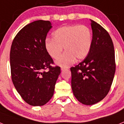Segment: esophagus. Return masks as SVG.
I'll return each mask as SVG.
<instances>
[{
    "instance_id": "1",
    "label": "esophagus",
    "mask_w": 124,
    "mask_h": 124,
    "mask_svg": "<svg viewBox=\"0 0 124 124\" xmlns=\"http://www.w3.org/2000/svg\"><path fill=\"white\" fill-rule=\"evenodd\" d=\"M67 69H68V68H65V67H61V71H64V70H67Z\"/></svg>"
}]
</instances>
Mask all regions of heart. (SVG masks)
<instances>
[{"instance_id":"1","label":"heart","mask_w":124,"mask_h":124,"mask_svg":"<svg viewBox=\"0 0 124 124\" xmlns=\"http://www.w3.org/2000/svg\"><path fill=\"white\" fill-rule=\"evenodd\" d=\"M53 38L45 41V48L49 55L57 59L63 51L65 53L58 59L56 63L61 66H68L74 62L76 58H85L92 45V33L84 25H70L61 27L53 33Z\"/></svg>"}]
</instances>
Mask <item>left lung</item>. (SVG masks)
<instances>
[{
    "label": "left lung",
    "mask_w": 124,
    "mask_h": 124,
    "mask_svg": "<svg viewBox=\"0 0 124 124\" xmlns=\"http://www.w3.org/2000/svg\"><path fill=\"white\" fill-rule=\"evenodd\" d=\"M90 21L93 31L90 51L82 62L70 69L73 94L87 106L107 96L116 71L114 48L109 34L101 25Z\"/></svg>",
    "instance_id": "8db88e82"
}]
</instances>
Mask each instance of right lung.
<instances>
[{"label": "right lung", "mask_w": 124, "mask_h": 124, "mask_svg": "<svg viewBox=\"0 0 124 124\" xmlns=\"http://www.w3.org/2000/svg\"><path fill=\"white\" fill-rule=\"evenodd\" d=\"M52 28L50 21L37 20L28 24L15 36L10 53L13 84L28 104L41 106L53 96L61 73L45 48L47 33ZM48 68L49 71H45Z\"/></svg>", "instance_id": "add662e5"}]
</instances>
